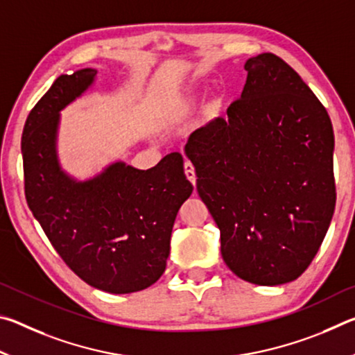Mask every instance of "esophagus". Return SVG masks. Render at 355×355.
Listing matches in <instances>:
<instances>
[{"label": "esophagus", "instance_id": "34e87169", "mask_svg": "<svg viewBox=\"0 0 355 355\" xmlns=\"http://www.w3.org/2000/svg\"><path fill=\"white\" fill-rule=\"evenodd\" d=\"M184 173H186V177H188L189 182L196 186V182H197L196 169H194V166H192L191 163H188V161H186V163H184Z\"/></svg>", "mask_w": 355, "mask_h": 355}]
</instances>
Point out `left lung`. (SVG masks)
Wrapping results in <instances>:
<instances>
[{"label": "left lung", "instance_id": "left-lung-1", "mask_svg": "<svg viewBox=\"0 0 355 355\" xmlns=\"http://www.w3.org/2000/svg\"><path fill=\"white\" fill-rule=\"evenodd\" d=\"M241 98L189 136L197 192L220 230L230 271L255 285L296 280L335 209L334 130L326 107L284 59L249 58Z\"/></svg>", "mask_w": 355, "mask_h": 355}]
</instances>
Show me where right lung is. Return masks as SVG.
Instances as JSON below:
<instances>
[{
    "label": "right lung",
    "instance_id": "obj_1",
    "mask_svg": "<svg viewBox=\"0 0 355 355\" xmlns=\"http://www.w3.org/2000/svg\"><path fill=\"white\" fill-rule=\"evenodd\" d=\"M98 70L61 75L29 112L21 136L28 207L53 248L97 290L127 294L163 275L180 207L192 194L180 153L141 171L114 161L87 178L62 169L61 111L81 98Z\"/></svg>",
    "mask_w": 355,
    "mask_h": 355
}]
</instances>
